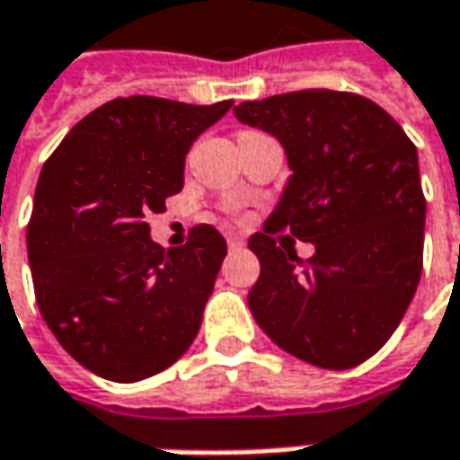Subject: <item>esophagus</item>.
I'll return each mask as SVG.
<instances>
[{
    "instance_id": "esophagus-1",
    "label": "esophagus",
    "mask_w": 460,
    "mask_h": 460,
    "mask_svg": "<svg viewBox=\"0 0 460 460\" xmlns=\"http://www.w3.org/2000/svg\"><path fill=\"white\" fill-rule=\"evenodd\" d=\"M243 245H245V241H243L241 235H235V233H230V235H227V248H230V251H238V248H243Z\"/></svg>"
}]
</instances>
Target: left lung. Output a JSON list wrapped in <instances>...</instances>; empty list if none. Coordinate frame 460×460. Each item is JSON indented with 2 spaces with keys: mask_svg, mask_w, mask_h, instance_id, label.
<instances>
[{
  "mask_svg": "<svg viewBox=\"0 0 460 460\" xmlns=\"http://www.w3.org/2000/svg\"><path fill=\"white\" fill-rule=\"evenodd\" d=\"M274 134L292 178L248 248L261 274L256 323L285 352L326 370L373 357L402 323L422 277L425 194L417 147L378 103L341 90H297L235 108ZM288 229L313 242L303 262Z\"/></svg>",
  "mask_w": 460,
  "mask_h": 460,
  "instance_id": "left-lung-1",
  "label": "left lung"
}]
</instances>
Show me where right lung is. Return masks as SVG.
Returning <instances> with one entry per match:
<instances>
[{"label":"right lung","mask_w":460,"mask_h":460,"mask_svg":"<svg viewBox=\"0 0 460 460\" xmlns=\"http://www.w3.org/2000/svg\"><path fill=\"white\" fill-rule=\"evenodd\" d=\"M230 105L116 98L43 163L28 222L35 303L58 344L101 378H150L194 341L225 238L194 225L186 245L165 251L145 219L183 189L186 152Z\"/></svg>","instance_id":"add662e5"}]
</instances>
